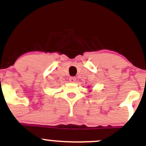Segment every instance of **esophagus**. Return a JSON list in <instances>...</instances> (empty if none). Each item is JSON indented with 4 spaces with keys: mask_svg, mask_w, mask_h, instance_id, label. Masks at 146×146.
Wrapping results in <instances>:
<instances>
[{
    "mask_svg": "<svg viewBox=\"0 0 146 146\" xmlns=\"http://www.w3.org/2000/svg\"><path fill=\"white\" fill-rule=\"evenodd\" d=\"M69 81L71 82V83H74L75 82V81H76V78H75V77H70Z\"/></svg>",
    "mask_w": 146,
    "mask_h": 146,
    "instance_id": "34e87169",
    "label": "esophagus"
}]
</instances>
